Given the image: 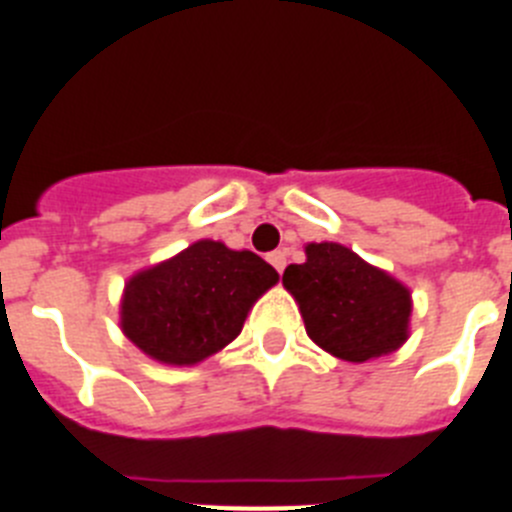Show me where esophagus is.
I'll return each mask as SVG.
<instances>
[{
  "label": "esophagus",
  "mask_w": 512,
  "mask_h": 512,
  "mask_svg": "<svg viewBox=\"0 0 512 512\" xmlns=\"http://www.w3.org/2000/svg\"><path fill=\"white\" fill-rule=\"evenodd\" d=\"M269 264L274 266V269H277L279 274H282L284 266H287V251H282V248H279V251H271L269 253Z\"/></svg>",
  "instance_id": "34e87169"
}]
</instances>
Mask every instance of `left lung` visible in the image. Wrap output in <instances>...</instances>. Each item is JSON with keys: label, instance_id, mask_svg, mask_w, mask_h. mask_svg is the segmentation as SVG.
Returning a JSON list of instances; mask_svg holds the SVG:
<instances>
[{"label": "left lung", "instance_id": "obj_1", "mask_svg": "<svg viewBox=\"0 0 512 512\" xmlns=\"http://www.w3.org/2000/svg\"><path fill=\"white\" fill-rule=\"evenodd\" d=\"M305 253V264L284 269L282 284L323 351L361 364L408 341L413 300L405 284L341 243H307Z\"/></svg>", "mask_w": 512, "mask_h": 512}]
</instances>
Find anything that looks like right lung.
<instances>
[{"mask_svg": "<svg viewBox=\"0 0 512 512\" xmlns=\"http://www.w3.org/2000/svg\"><path fill=\"white\" fill-rule=\"evenodd\" d=\"M277 282L274 266L253 251L197 241L128 279L122 333L161 364H200L241 333L253 302Z\"/></svg>", "mask_w": 512, "mask_h": 512, "instance_id": "add662e5", "label": "right lung"}]
</instances>
